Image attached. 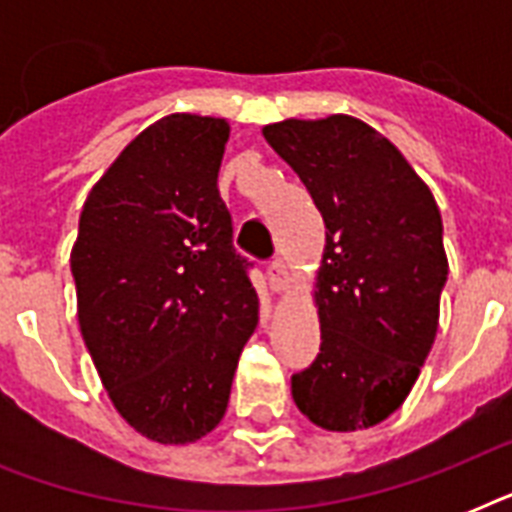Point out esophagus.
I'll return each mask as SVG.
<instances>
[{
    "label": "esophagus",
    "mask_w": 512,
    "mask_h": 512,
    "mask_svg": "<svg viewBox=\"0 0 512 512\" xmlns=\"http://www.w3.org/2000/svg\"><path fill=\"white\" fill-rule=\"evenodd\" d=\"M268 281H271L273 292H281V289H287V284H289L287 265L281 263V260H271V263H268Z\"/></svg>",
    "instance_id": "esophagus-1"
}]
</instances>
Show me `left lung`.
<instances>
[{
	"label": "left lung",
	"instance_id": "8db88e82",
	"mask_svg": "<svg viewBox=\"0 0 512 512\" xmlns=\"http://www.w3.org/2000/svg\"><path fill=\"white\" fill-rule=\"evenodd\" d=\"M263 135L327 225L321 348L292 374V398L324 430L372 428L404 404L436 340L449 276L441 212L401 151L361 119H284Z\"/></svg>",
	"mask_w": 512,
	"mask_h": 512
}]
</instances>
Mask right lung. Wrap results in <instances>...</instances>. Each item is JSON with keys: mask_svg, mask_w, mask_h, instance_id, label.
Segmentation results:
<instances>
[{"mask_svg": "<svg viewBox=\"0 0 512 512\" xmlns=\"http://www.w3.org/2000/svg\"><path fill=\"white\" fill-rule=\"evenodd\" d=\"M228 122L170 114L92 185L71 249L84 345L116 412L159 444L223 420L257 327L247 257L217 191Z\"/></svg>", "mask_w": 512, "mask_h": 512, "instance_id": "1", "label": "right lung"}]
</instances>
